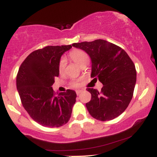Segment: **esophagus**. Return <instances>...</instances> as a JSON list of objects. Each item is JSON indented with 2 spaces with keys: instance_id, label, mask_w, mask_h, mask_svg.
Segmentation results:
<instances>
[{
  "instance_id": "obj_1",
  "label": "esophagus",
  "mask_w": 157,
  "mask_h": 157,
  "mask_svg": "<svg viewBox=\"0 0 157 157\" xmlns=\"http://www.w3.org/2000/svg\"><path fill=\"white\" fill-rule=\"evenodd\" d=\"M81 92H82V90H77V91H76L77 95H79Z\"/></svg>"
}]
</instances>
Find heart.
I'll return each instance as SVG.
<instances>
[{"mask_svg":"<svg viewBox=\"0 0 157 157\" xmlns=\"http://www.w3.org/2000/svg\"><path fill=\"white\" fill-rule=\"evenodd\" d=\"M70 57L73 61H75L79 66H82L85 64H88L89 63V56L86 52L81 49H74L70 52ZM65 66H66V60L64 58H61L58 63V71L60 75L63 73ZM80 86V80H76L71 81L70 83V86L73 88H77Z\"/></svg>","mask_w":157,"mask_h":157,"instance_id":"1","label":"heart"}]
</instances>
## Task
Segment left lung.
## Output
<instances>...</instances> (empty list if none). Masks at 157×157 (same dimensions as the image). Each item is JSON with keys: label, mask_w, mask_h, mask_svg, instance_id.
Returning a JSON list of instances; mask_svg holds the SVG:
<instances>
[{"label": "left lung", "mask_w": 157, "mask_h": 157, "mask_svg": "<svg viewBox=\"0 0 157 157\" xmlns=\"http://www.w3.org/2000/svg\"><path fill=\"white\" fill-rule=\"evenodd\" d=\"M91 57V75L103 86L101 91L87 88L91 99L86 104L91 116L100 121H109L120 116L133 97L136 80L134 63L120 46L104 40L73 44Z\"/></svg>", "instance_id": "8db88e82"}]
</instances>
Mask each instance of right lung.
<instances>
[{
    "label": "right lung",
    "mask_w": 157,
    "mask_h": 157,
    "mask_svg": "<svg viewBox=\"0 0 157 157\" xmlns=\"http://www.w3.org/2000/svg\"><path fill=\"white\" fill-rule=\"evenodd\" d=\"M72 46H48L27 56L16 79L21 103L32 119L48 128L65 125L71 117L77 94L67 89L55 94L52 86L59 76L60 57Z\"/></svg>",
    "instance_id": "1"
}]
</instances>
